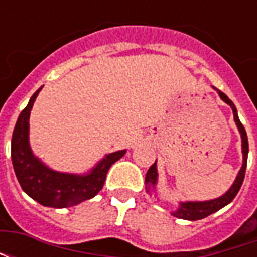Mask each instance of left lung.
<instances>
[{
	"label": "left lung",
	"mask_w": 257,
	"mask_h": 257,
	"mask_svg": "<svg viewBox=\"0 0 257 257\" xmlns=\"http://www.w3.org/2000/svg\"><path fill=\"white\" fill-rule=\"evenodd\" d=\"M219 95L223 100L226 101L227 104H230V107L232 108V114H234V119H235V123H237L238 129L241 132V138H242V153H243V164L241 171L238 173L237 179L235 182L231 186V189L228 190L224 195H221L219 198L212 199V201H205V202H183L180 204V208H179L176 212H173V216L176 217H180V219H186V220H199V219H204L206 216L212 215L215 213L219 209H221L223 206H226L231 202L232 199L235 198V195L238 194L241 186L243 183V179H245V171H246V162H248V151H249V146H248V136H246V131L243 128L242 122L239 121L237 114V108L234 106L228 97H227L223 92L217 90ZM157 183V165L156 162L153 164L149 169V172L146 175V184H147V191L150 193L151 190L154 189V186Z\"/></svg>",
	"instance_id": "8db88e82"
}]
</instances>
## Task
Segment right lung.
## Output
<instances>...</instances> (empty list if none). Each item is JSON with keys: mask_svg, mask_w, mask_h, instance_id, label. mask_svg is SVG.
Returning <instances> with one entry per match:
<instances>
[{"mask_svg": "<svg viewBox=\"0 0 257 257\" xmlns=\"http://www.w3.org/2000/svg\"><path fill=\"white\" fill-rule=\"evenodd\" d=\"M31 96L29 104L22 110L15 125L11 145V157L20 187L38 204L51 208H68L95 197L103 189L106 175L125 150L108 154L85 176L55 172L33 156L29 146V117L38 92Z\"/></svg>", "mask_w": 257, "mask_h": 257, "instance_id": "obj_1", "label": "right lung"}]
</instances>
